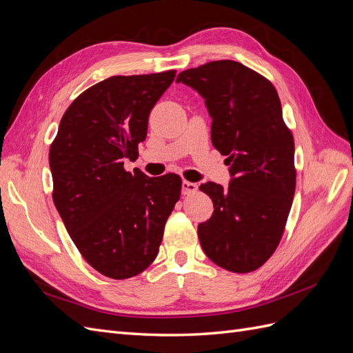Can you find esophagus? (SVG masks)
I'll return each instance as SVG.
<instances>
[{
    "label": "esophagus",
    "mask_w": 353,
    "mask_h": 353,
    "mask_svg": "<svg viewBox=\"0 0 353 353\" xmlns=\"http://www.w3.org/2000/svg\"><path fill=\"white\" fill-rule=\"evenodd\" d=\"M199 188V185L196 183H190V181H183V184H181V191H183V194H191V193H196Z\"/></svg>",
    "instance_id": "34e87169"
}]
</instances>
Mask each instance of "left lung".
Returning <instances> with one entry per match:
<instances>
[{"label":"left lung","mask_w":353,"mask_h":353,"mask_svg":"<svg viewBox=\"0 0 353 353\" xmlns=\"http://www.w3.org/2000/svg\"><path fill=\"white\" fill-rule=\"evenodd\" d=\"M176 82L205 99L212 144L227 156L230 184L206 183L210 219L199 223L203 252L232 272L258 270L275 252L296 188L294 141L274 85L232 60L181 72Z\"/></svg>","instance_id":"1"}]
</instances>
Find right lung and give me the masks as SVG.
I'll list each match as a JSON object with an SVG mask.
<instances>
[{
	"instance_id": "obj_1",
	"label": "right lung",
	"mask_w": 353,
	"mask_h": 353,
	"mask_svg": "<svg viewBox=\"0 0 353 353\" xmlns=\"http://www.w3.org/2000/svg\"><path fill=\"white\" fill-rule=\"evenodd\" d=\"M175 70L112 77L82 92L63 114L50 148L52 200L83 259L125 280L159 253L181 178L126 172L147 137L148 116Z\"/></svg>"
}]
</instances>
